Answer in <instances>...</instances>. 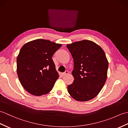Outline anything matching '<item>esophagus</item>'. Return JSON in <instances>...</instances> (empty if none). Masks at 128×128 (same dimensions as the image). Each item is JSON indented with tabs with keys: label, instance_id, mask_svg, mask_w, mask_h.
Returning a JSON list of instances; mask_svg holds the SVG:
<instances>
[{
	"label": "esophagus",
	"instance_id": "esophagus-1",
	"mask_svg": "<svg viewBox=\"0 0 128 128\" xmlns=\"http://www.w3.org/2000/svg\"><path fill=\"white\" fill-rule=\"evenodd\" d=\"M68 73H69V72H68V71H65L64 72H63V73H61L60 75L62 76H64L66 75H67V74H68Z\"/></svg>",
	"mask_w": 128,
	"mask_h": 128
}]
</instances>
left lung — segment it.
I'll return each mask as SVG.
<instances>
[{"mask_svg":"<svg viewBox=\"0 0 128 128\" xmlns=\"http://www.w3.org/2000/svg\"><path fill=\"white\" fill-rule=\"evenodd\" d=\"M74 59L73 83L68 93L78 102L93 99L102 90L108 76V62L102 47L93 41L84 40L67 44Z\"/></svg>","mask_w":128,"mask_h":128,"instance_id":"obj_1","label":"left lung"}]
</instances>
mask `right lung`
Listing matches in <instances>:
<instances>
[{
  "mask_svg": "<svg viewBox=\"0 0 128 128\" xmlns=\"http://www.w3.org/2000/svg\"><path fill=\"white\" fill-rule=\"evenodd\" d=\"M62 45L40 38L22 46L17 58V72L28 93L40 96L52 90L59 75L52 57Z\"/></svg>",
  "mask_w": 128,
  "mask_h": 128,
  "instance_id": "1",
  "label": "right lung"
}]
</instances>
